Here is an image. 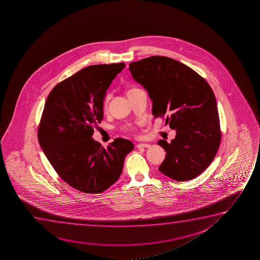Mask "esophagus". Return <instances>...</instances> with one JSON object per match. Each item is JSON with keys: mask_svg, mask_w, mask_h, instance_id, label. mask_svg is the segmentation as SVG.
<instances>
[{"mask_svg": "<svg viewBox=\"0 0 260 260\" xmlns=\"http://www.w3.org/2000/svg\"><path fill=\"white\" fill-rule=\"evenodd\" d=\"M151 145L149 144H146V143H141V144H139V145H137V148H141V147H150Z\"/></svg>", "mask_w": 260, "mask_h": 260, "instance_id": "obj_1", "label": "esophagus"}]
</instances>
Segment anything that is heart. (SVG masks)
<instances>
[{"mask_svg": "<svg viewBox=\"0 0 260 260\" xmlns=\"http://www.w3.org/2000/svg\"><path fill=\"white\" fill-rule=\"evenodd\" d=\"M133 89H128V93L131 92V91H132V90H133ZM108 100H109V96H107V98L105 99V101H104V105H105V107H107V103H108Z\"/></svg>", "mask_w": 260, "mask_h": 260, "instance_id": "1", "label": "heart"}]
</instances>
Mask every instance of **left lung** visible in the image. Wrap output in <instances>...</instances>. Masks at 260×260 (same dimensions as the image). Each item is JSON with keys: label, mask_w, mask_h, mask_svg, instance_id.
Returning a JSON list of instances; mask_svg holds the SVG:
<instances>
[{"label": "left lung", "mask_w": 260, "mask_h": 260, "mask_svg": "<svg viewBox=\"0 0 260 260\" xmlns=\"http://www.w3.org/2000/svg\"><path fill=\"white\" fill-rule=\"evenodd\" d=\"M128 70L148 92L154 118L166 115L165 125L176 131L170 144L158 141L166 151L159 171L177 181L198 177L220 144L217 101L210 86L192 68L167 57L132 62Z\"/></svg>", "instance_id": "left-lung-1"}]
</instances>
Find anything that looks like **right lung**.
Returning a JSON list of instances; mask_svg holds the SVG:
<instances>
[{
  "label": "right lung",
  "instance_id": "obj_1",
  "mask_svg": "<svg viewBox=\"0 0 260 260\" xmlns=\"http://www.w3.org/2000/svg\"><path fill=\"white\" fill-rule=\"evenodd\" d=\"M124 63L83 68L58 83L47 98L38 129L41 148L54 170L72 187L99 193L120 178L133 143L115 139L107 148L93 139L103 119L107 90Z\"/></svg>",
  "mask_w": 260,
  "mask_h": 260
}]
</instances>
